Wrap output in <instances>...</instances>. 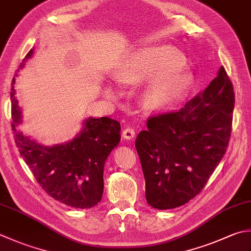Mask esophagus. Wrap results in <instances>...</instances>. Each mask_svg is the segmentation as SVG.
Listing matches in <instances>:
<instances>
[{
  "mask_svg": "<svg viewBox=\"0 0 251 251\" xmlns=\"http://www.w3.org/2000/svg\"><path fill=\"white\" fill-rule=\"evenodd\" d=\"M135 137V129L132 127H125L123 130V138L126 140H130Z\"/></svg>",
  "mask_w": 251,
  "mask_h": 251,
  "instance_id": "obj_1",
  "label": "esophagus"
}]
</instances>
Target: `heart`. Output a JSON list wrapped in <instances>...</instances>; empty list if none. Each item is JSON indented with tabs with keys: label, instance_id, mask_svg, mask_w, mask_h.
Returning <instances> with one entry per match:
<instances>
[{
	"label": "heart",
	"instance_id": "obj_1",
	"mask_svg": "<svg viewBox=\"0 0 251 251\" xmlns=\"http://www.w3.org/2000/svg\"><path fill=\"white\" fill-rule=\"evenodd\" d=\"M184 63L173 48H140L126 58L117 74L121 82L129 83L151 78L146 89L147 105L160 110L172 104L188 89L190 78L180 73Z\"/></svg>",
	"mask_w": 251,
	"mask_h": 251
}]
</instances>
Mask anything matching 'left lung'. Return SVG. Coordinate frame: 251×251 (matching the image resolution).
<instances>
[{
    "mask_svg": "<svg viewBox=\"0 0 251 251\" xmlns=\"http://www.w3.org/2000/svg\"><path fill=\"white\" fill-rule=\"evenodd\" d=\"M235 95L225 68L178 111L151 116L136 138L152 208L194 199L222 160L232 131Z\"/></svg>",
    "mask_w": 251,
    "mask_h": 251,
    "instance_id": "obj_1",
    "label": "left lung"
}]
</instances>
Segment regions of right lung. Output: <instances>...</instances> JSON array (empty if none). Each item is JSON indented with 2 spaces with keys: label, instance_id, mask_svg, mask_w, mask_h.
<instances>
[{
  "label": "right lung",
  "instance_id": "obj_1",
  "mask_svg": "<svg viewBox=\"0 0 251 251\" xmlns=\"http://www.w3.org/2000/svg\"><path fill=\"white\" fill-rule=\"evenodd\" d=\"M31 55L32 50L24 58L21 68ZM14 83L15 78L11 92L15 142L34 178L49 196L64 204L77 209L95 207L102 199L104 163L121 140V124L109 117H89L73 140L42 146L16 129L22 122V112Z\"/></svg>",
  "mask_w": 251,
  "mask_h": 251
}]
</instances>
